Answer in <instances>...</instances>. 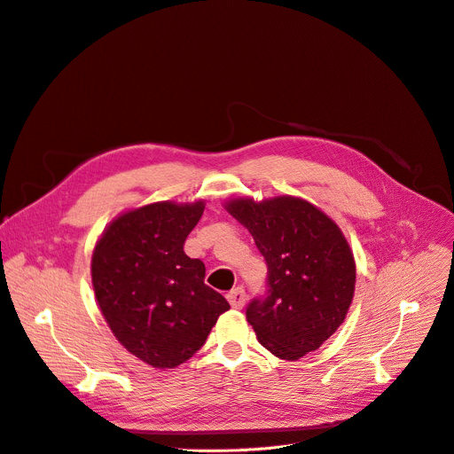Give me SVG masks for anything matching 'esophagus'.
<instances>
[{"label": "esophagus", "mask_w": 454, "mask_h": 454, "mask_svg": "<svg viewBox=\"0 0 454 454\" xmlns=\"http://www.w3.org/2000/svg\"><path fill=\"white\" fill-rule=\"evenodd\" d=\"M227 300H229L231 307H234V309H241L243 305H246V300H247V296H246V289H243V287H236V289H232V291L227 294Z\"/></svg>", "instance_id": "34e87169"}]
</instances>
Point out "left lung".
Wrapping results in <instances>:
<instances>
[{"label": "left lung", "mask_w": 454, "mask_h": 454, "mask_svg": "<svg viewBox=\"0 0 454 454\" xmlns=\"http://www.w3.org/2000/svg\"><path fill=\"white\" fill-rule=\"evenodd\" d=\"M227 211L249 229L267 263V291L247 305L260 343L298 360L343 324L353 301L355 256L338 225L305 200L239 198Z\"/></svg>", "instance_id": "8db88e82"}]
</instances>
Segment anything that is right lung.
I'll return each instance as SVG.
<instances>
[{"label":"right lung","mask_w":454,"mask_h":454,"mask_svg":"<svg viewBox=\"0 0 454 454\" xmlns=\"http://www.w3.org/2000/svg\"><path fill=\"white\" fill-rule=\"evenodd\" d=\"M203 208V201L139 207L107 227L92 254V287L111 331L158 369L187 362L231 307L205 286L203 262L184 251Z\"/></svg>","instance_id":"right-lung-1"}]
</instances>
